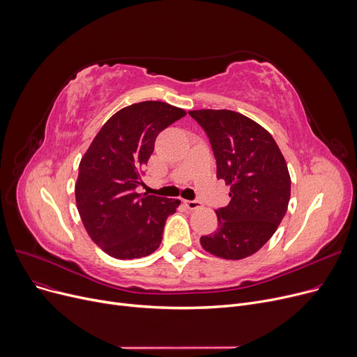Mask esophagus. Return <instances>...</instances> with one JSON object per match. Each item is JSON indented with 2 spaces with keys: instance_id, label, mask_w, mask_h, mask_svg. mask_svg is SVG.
<instances>
[{
  "instance_id": "esophagus-1",
  "label": "esophagus",
  "mask_w": 357,
  "mask_h": 357,
  "mask_svg": "<svg viewBox=\"0 0 357 357\" xmlns=\"http://www.w3.org/2000/svg\"><path fill=\"white\" fill-rule=\"evenodd\" d=\"M184 204L187 206V208H190V211H197V208L202 207V203L197 200H184Z\"/></svg>"
}]
</instances>
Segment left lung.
I'll use <instances>...</instances> for the list:
<instances>
[{
    "label": "left lung",
    "mask_w": 357,
    "mask_h": 357,
    "mask_svg": "<svg viewBox=\"0 0 357 357\" xmlns=\"http://www.w3.org/2000/svg\"><path fill=\"white\" fill-rule=\"evenodd\" d=\"M190 114L206 131L229 185L230 202L216 211L218 229L202 236L206 252L223 259L254 255L275 234L288 207L291 177L275 139L250 118L227 109Z\"/></svg>",
    "instance_id": "8db88e82"
}]
</instances>
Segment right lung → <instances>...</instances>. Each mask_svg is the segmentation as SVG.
<instances>
[{"label":"right lung","instance_id":"add662e5","mask_svg":"<svg viewBox=\"0 0 357 357\" xmlns=\"http://www.w3.org/2000/svg\"><path fill=\"white\" fill-rule=\"evenodd\" d=\"M185 115L160 100L132 103L103 123L79 164L77 212L91 239L116 259L151 255L178 199L137 193L157 135Z\"/></svg>","mask_w":357,"mask_h":357}]
</instances>
